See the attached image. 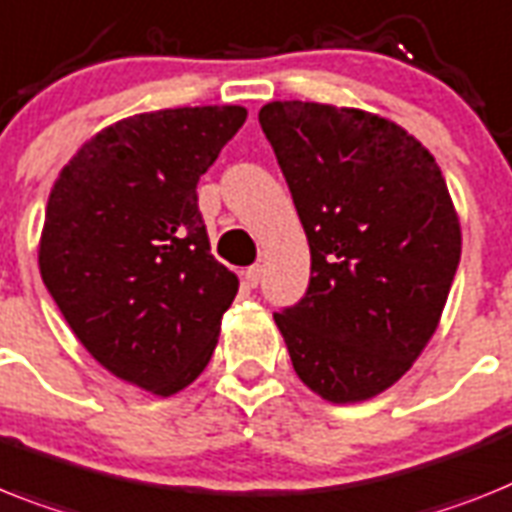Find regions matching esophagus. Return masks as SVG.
Listing matches in <instances>:
<instances>
[{"mask_svg":"<svg viewBox=\"0 0 512 512\" xmlns=\"http://www.w3.org/2000/svg\"><path fill=\"white\" fill-rule=\"evenodd\" d=\"M260 278H263V268H260V265H252V268L244 270V281H247V286H252V289L260 283Z\"/></svg>","mask_w":512,"mask_h":512,"instance_id":"obj_1","label":"esophagus"}]
</instances>
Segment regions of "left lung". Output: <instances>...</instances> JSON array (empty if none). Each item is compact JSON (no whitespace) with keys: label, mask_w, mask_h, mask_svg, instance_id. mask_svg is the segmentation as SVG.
<instances>
[{"label":"left lung","mask_w":512,"mask_h":512,"mask_svg":"<svg viewBox=\"0 0 512 512\" xmlns=\"http://www.w3.org/2000/svg\"><path fill=\"white\" fill-rule=\"evenodd\" d=\"M260 127L312 255L309 286L273 312L299 380L367 401L422 354L461 263L448 184L416 137L359 109L273 101Z\"/></svg>","instance_id":"left-lung-1"}]
</instances>
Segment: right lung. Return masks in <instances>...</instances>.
<instances>
[{
	"mask_svg": "<svg viewBox=\"0 0 512 512\" xmlns=\"http://www.w3.org/2000/svg\"><path fill=\"white\" fill-rule=\"evenodd\" d=\"M242 106L137 114L77 150L49 195L41 278L96 362L156 395L187 388L239 281L210 255L197 182Z\"/></svg>",
	"mask_w": 512,
	"mask_h": 512,
	"instance_id": "right-lung-1",
	"label": "right lung"
}]
</instances>
